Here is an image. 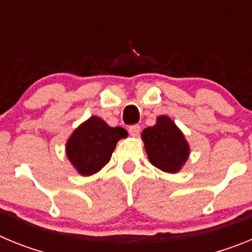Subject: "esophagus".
<instances>
[{
	"mask_svg": "<svg viewBox=\"0 0 252 252\" xmlns=\"http://www.w3.org/2000/svg\"><path fill=\"white\" fill-rule=\"evenodd\" d=\"M140 131H141V127H140L139 125H132V126H130L128 127V132H130L131 136H139Z\"/></svg>",
	"mask_w": 252,
	"mask_h": 252,
	"instance_id": "obj_1",
	"label": "esophagus"
}]
</instances>
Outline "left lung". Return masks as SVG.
<instances>
[{"instance_id": "left-lung-1", "label": "left lung", "mask_w": 252, "mask_h": 252, "mask_svg": "<svg viewBox=\"0 0 252 252\" xmlns=\"http://www.w3.org/2000/svg\"><path fill=\"white\" fill-rule=\"evenodd\" d=\"M141 139L149 160L160 170L177 173L188 159V142L168 116L158 117L155 126L142 131Z\"/></svg>"}]
</instances>
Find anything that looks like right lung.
Wrapping results in <instances>:
<instances>
[{"label": "right lung", "instance_id": "add662e5", "mask_svg": "<svg viewBox=\"0 0 252 252\" xmlns=\"http://www.w3.org/2000/svg\"><path fill=\"white\" fill-rule=\"evenodd\" d=\"M127 137L122 127H111L103 120L92 116L79 125L66 141V157L81 175H92L110 161L116 144Z\"/></svg>", "mask_w": 252, "mask_h": 252}]
</instances>
